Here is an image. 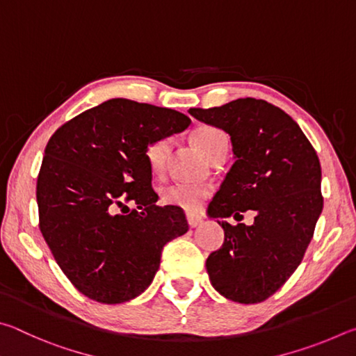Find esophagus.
Instances as JSON below:
<instances>
[{
    "label": "esophagus",
    "instance_id": "obj_1",
    "mask_svg": "<svg viewBox=\"0 0 356 356\" xmlns=\"http://www.w3.org/2000/svg\"><path fill=\"white\" fill-rule=\"evenodd\" d=\"M186 221H188V226L190 227H197L201 226L204 220L201 218L200 215H195V213H186Z\"/></svg>",
    "mask_w": 356,
    "mask_h": 356
}]
</instances>
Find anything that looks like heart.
I'll use <instances>...</instances> for the list:
<instances>
[{"label":"heart","mask_w":356,"mask_h":356,"mask_svg":"<svg viewBox=\"0 0 356 356\" xmlns=\"http://www.w3.org/2000/svg\"><path fill=\"white\" fill-rule=\"evenodd\" d=\"M193 144L200 150L201 155L210 161L218 154V150L227 147V136L225 131L215 127H201L193 135ZM172 141L171 138H160L150 144H147L144 150V159L147 161L149 171L152 176H163L166 170V161L171 152ZM210 196V190L207 186L201 185H188V184H170L161 188L160 197L166 206H174L184 209L186 212H196L202 207L204 201Z\"/></svg>","instance_id":"b5f03b06"}]
</instances>
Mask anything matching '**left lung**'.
I'll list each match as a JSON object with an SVG mask.
<instances>
[{"label": "left lung", "mask_w": 356, "mask_h": 356, "mask_svg": "<svg viewBox=\"0 0 356 356\" xmlns=\"http://www.w3.org/2000/svg\"><path fill=\"white\" fill-rule=\"evenodd\" d=\"M188 113L229 134L236 155L209 216L238 221L246 210L256 212L251 226L218 221L225 242L207 257L210 282L229 300L259 303L291 278L314 236L323 209L321 161L298 124L265 100Z\"/></svg>", "instance_id": "8db88e82"}]
</instances>
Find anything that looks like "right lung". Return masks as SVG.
<instances>
[{
	"label": "right lung",
	"mask_w": 356,
	"mask_h": 356,
	"mask_svg": "<svg viewBox=\"0 0 356 356\" xmlns=\"http://www.w3.org/2000/svg\"><path fill=\"white\" fill-rule=\"evenodd\" d=\"M190 124L170 108L111 99L70 119L48 141L35 188L39 227L56 264L88 298L116 305L138 297L152 282L163 246L188 231L182 209L155 204L144 150ZM129 202L137 206L130 213Z\"/></svg>",
	"instance_id": "add662e5"
}]
</instances>
